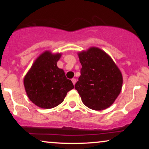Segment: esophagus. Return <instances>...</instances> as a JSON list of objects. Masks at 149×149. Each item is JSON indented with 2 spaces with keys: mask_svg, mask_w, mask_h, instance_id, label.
Masks as SVG:
<instances>
[{
  "mask_svg": "<svg viewBox=\"0 0 149 149\" xmlns=\"http://www.w3.org/2000/svg\"><path fill=\"white\" fill-rule=\"evenodd\" d=\"M72 82L73 84L75 85V83H76V82H77V79H72Z\"/></svg>",
  "mask_w": 149,
  "mask_h": 149,
  "instance_id": "1",
  "label": "esophagus"
}]
</instances>
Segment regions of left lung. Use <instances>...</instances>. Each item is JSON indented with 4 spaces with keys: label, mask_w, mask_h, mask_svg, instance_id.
<instances>
[{
    "label": "left lung",
    "mask_w": 149,
    "mask_h": 149,
    "mask_svg": "<svg viewBox=\"0 0 149 149\" xmlns=\"http://www.w3.org/2000/svg\"><path fill=\"white\" fill-rule=\"evenodd\" d=\"M78 56L82 68L74 88L83 103L95 111L111 107L121 91V71L111 57L97 47H90Z\"/></svg>",
    "instance_id": "1"
}]
</instances>
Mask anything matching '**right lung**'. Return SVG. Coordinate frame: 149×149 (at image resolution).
<instances>
[{
	"instance_id": "right-lung-1",
	"label": "right lung",
	"mask_w": 149,
	"mask_h": 149,
	"mask_svg": "<svg viewBox=\"0 0 149 149\" xmlns=\"http://www.w3.org/2000/svg\"><path fill=\"white\" fill-rule=\"evenodd\" d=\"M61 54L42 53L32 64L24 79L26 92L30 101L42 109H52L64 101L74 88L62 69L57 66Z\"/></svg>"
}]
</instances>
